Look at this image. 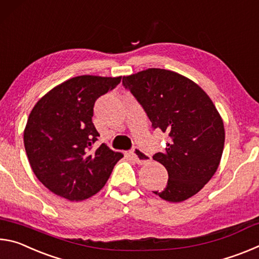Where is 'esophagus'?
Segmentation results:
<instances>
[{
  "label": "esophagus",
  "mask_w": 259,
  "mask_h": 259,
  "mask_svg": "<svg viewBox=\"0 0 259 259\" xmlns=\"http://www.w3.org/2000/svg\"><path fill=\"white\" fill-rule=\"evenodd\" d=\"M131 156H133V159L135 160L136 163L138 164H145L147 162H150L152 159L150 155L146 154L145 152H143L138 147L133 148V151H131Z\"/></svg>",
  "instance_id": "esophagus-1"
}]
</instances>
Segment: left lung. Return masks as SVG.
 <instances>
[{
	"label": "left lung",
	"instance_id": "left-lung-1",
	"mask_svg": "<svg viewBox=\"0 0 259 259\" xmlns=\"http://www.w3.org/2000/svg\"><path fill=\"white\" fill-rule=\"evenodd\" d=\"M122 84L142 105L152 128L169 136L164 151L153 155L169 176L155 194L169 202L196 194L216 172L224 150V123L211 99L190 78L161 68L123 76Z\"/></svg>",
	"mask_w": 259,
	"mask_h": 259
}]
</instances>
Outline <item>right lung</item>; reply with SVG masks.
<instances>
[{
  "label": "right lung",
  "mask_w": 259,
  "mask_h": 259,
  "mask_svg": "<svg viewBox=\"0 0 259 259\" xmlns=\"http://www.w3.org/2000/svg\"><path fill=\"white\" fill-rule=\"evenodd\" d=\"M119 77L82 75L57 85L38 100L24 131L33 172L48 190L69 201H82L104 187L123 157L102 144L93 123L95 103L113 90Z\"/></svg>",
  "instance_id": "add662e5"
}]
</instances>
